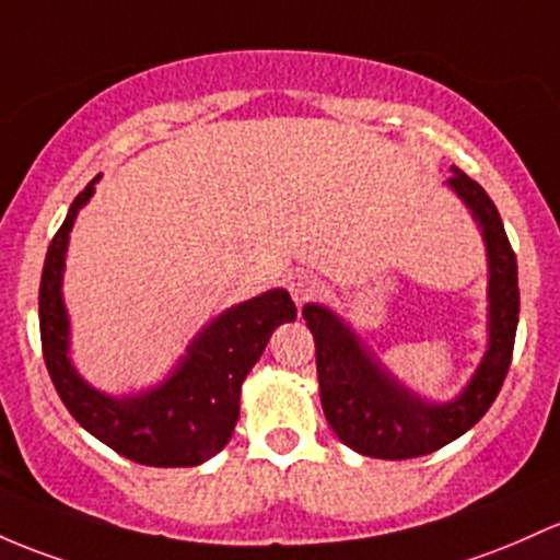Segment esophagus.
I'll use <instances>...</instances> for the list:
<instances>
[{
    "label": "esophagus",
    "instance_id": "1",
    "mask_svg": "<svg viewBox=\"0 0 560 560\" xmlns=\"http://www.w3.org/2000/svg\"><path fill=\"white\" fill-rule=\"evenodd\" d=\"M318 290H322V281H318V276L311 273V270H294L290 276V292L294 303H305V300H311Z\"/></svg>",
    "mask_w": 560,
    "mask_h": 560
}]
</instances>
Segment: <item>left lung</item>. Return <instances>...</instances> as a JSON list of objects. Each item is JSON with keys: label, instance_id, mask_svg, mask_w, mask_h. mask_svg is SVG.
Here are the masks:
<instances>
[{"label": "left lung", "instance_id": "obj_1", "mask_svg": "<svg viewBox=\"0 0 560 560\" xmlns=\"http://www.w3.org/2000/svg\"><path fill=\"white\" fill-rule=\"evenodd\" d=\"M450 186L470 207L489 257V348L454 401L430 404L404 388L329 308L313 303L303 308L316 340L318 388L329 428L366 457H422L459 439L487 415L510 370L521 305L515 252L487 190L457 167Z\"/></svg>", "mask_w": 560, "mask_h": 560}]
</instances>
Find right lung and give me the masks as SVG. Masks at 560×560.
<instances>
[{
  "label": "right lung",
  "instance_id": "right-lung-1",
  "mask_svg": "<svg viewBox=\"0 0 560 560\" xmlns=\"http://www.w3.org/2000/svg\"><path fill=\"white\" fill-rule=\"evenodd\" d=\"M97 177L73 199L42 268L39 331L47 372L73 420L121 457L151 468H194L229 444L244 377L266 350L270 331L294 322L298 308L290 292L270 290L212 318L159 388L125 398L95 390L71 366L60 284L73 220L95 194Z\"/></svg>",
  "mask_w": 560,
  "mask_h": 560
}]
</instances>
